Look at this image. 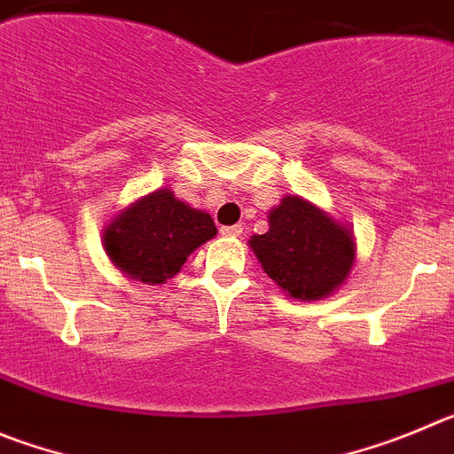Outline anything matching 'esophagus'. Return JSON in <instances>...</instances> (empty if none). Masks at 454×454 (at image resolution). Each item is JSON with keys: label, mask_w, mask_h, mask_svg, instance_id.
Returning a JSON list of instances; mask_svg holds the SVG:
<instances>
[{"label": "esophagus", "mask_w": 454, "mask_h": 454, "mask_svg": "<svg viewBox=\"0 0 454 454\" xmlns=\"http://www.w3.org/2000/svg\"><path fill=\"white\" fill-rule=\"evenodd\" d=\"M222 235L226 237H239L242 235V226H223Z\"/></svg>", "instance_id": "34e87169"}]
</instances>
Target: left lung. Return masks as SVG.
I'll return each instance as SVG.
<instances>
[{"label": "left lung", "mask_w": 454, "mask_h": 454, "mask_svg": "<svg viewBox=\"0 0 454 454\" xmlns=\"http://www.w3.org/2000/svg\"><path fill=\"white\" fill-rule=\"evenodd\" d=\"M248 244L264 273L298 301L330 296L355 260L350 228L296 194L269 212V231L253 235Z\"/></svg>", "instance_id": "left-lung-1"}]
</instances>
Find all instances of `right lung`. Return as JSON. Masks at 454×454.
<instances>
[{"instance_id": "add662e5", "label": "right lung", "mask_w": 454, "mask_h": 454, "mask_svg": "<svg viewBox=\"0 0 454 454\" xmlns=\"http://www.w3.org/2000/svg\"><path fill=\"white\" fill-rule=\"evenodd\" d=\"M217 235L207 212L187 206L169 187L130 203L104 231L110 262L145 285L176 276L192 251Z\"/></svg>"}]
</instances>
